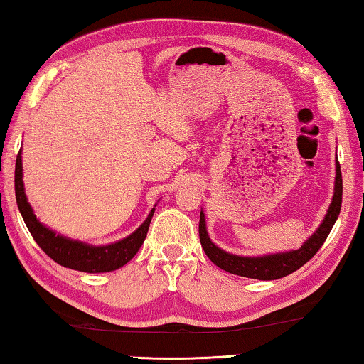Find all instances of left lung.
<instances>
[{"label": "left lung", "instance_id": "obj_1", "mask_svg": "<svg viewBox=\"0 0 364 364\" xmlns=\"http://www.w3.org/2000/svg\"><path fill=\"white\" fill-rule=\"evenodd\" d=\"M342 207V171L338 160H336V181H334V196H332L331 205L326 212L321 225L316 228V231L311 234L306 241L301 244L300 249L289 250V252H279V254H269V255H260V257H242L234 255L220 249L218 245L212 242L210 236L207 232V223L205 215L200 210V220H199V236L200 244L204 249L205 255L217 264L218 268L228 271L231 274L244 276V278L260 279V281H273L284 278V276L294 273L300 267L310 260V258L316 254L319 247L324 244L326 237L334 226L336 220L341 213Z\"/></svg>", "mask_w": 364, "mask_h": 364}]
</instances>
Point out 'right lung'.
I'll use <instances>...</instances> for the list:
<instances>
[{"instance_id": "1", "label": "right lung", "mask_w": 364, "mask_h": 364, "mask_svg": "<svg viewBox=\"0 0 364 364\" xmlns=\"http://www.w3.org/2000/svg\"><path fill=\"white\" fill-rule=\"evenodd\" d=\"M14 188L19 212L23 221H26L30 234H32L43 252L48 257H51L56 263L63 264V267L85 271V273H107V271L119 269L123 264L130 262L136 255L141 245H143L147 230H149L152 215L156 212V208H152L149 215H147V218L143 221V225L136 231H133L130 236L107 245H91L82 241H75V239L65 237L63 234H58L36 218L32 205L27 200L26 188H23L22 151H19L16 159Z\"/></svg>"}]
</instances>
